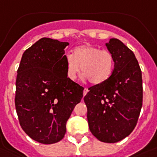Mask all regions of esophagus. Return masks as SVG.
Wrapping results in <instances>:
<instances>
[{
    "label": "esophagus",
    "mask_w": 157,
    "mask_h": 157,
    "mask_svg": "<svg viewBox=\"0 0 157 157\" xmlns=\"http://www.w3.org/2000/svg\"><path fill=\"white\" fill-rule=\"evenodd\" d=\"M89 91V90L87 89V88H85V89H84V91H83V94H84V96H85V95H86V94H87V92Z\"/></svg>",
    "instance_id": "1"
}]
</instances>
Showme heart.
I'll use <instances>...</instances> for the list:
<instances>
[{
	"instance_id": "1",
	"label": "heart",
	"mask_w": 157,
	"mask_h": 157,
	"mask_svg": "<svg viewBox=\"0 0 157 157\" xmlns=\"http://www.w3.org/2000/svg\"><path fill=\"white\" fill-rule=\"evenodd\" d=\"M66 72L70 80L77 78L81 71L85 77L93 84H101L109 78L113 72L114 60L113 55L106 50L91 45L77 47L73 51V56H65Z\"/></svg>"
}]
</instances>
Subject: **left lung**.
I'll list each match as a JSON object with an SVG mask.
<instances>
[{
	"mask_svg": "<svg viewBox=\"0 0 157 157\" xmlns=\"http://www.w3.org/2000/svg\"><path fill=\"white\" fill-rule=\"evenodd\" d=\"M113 55L109 78L90 87L84 97L91 133L100 142L114 143L134 129L142 105V71L135 55L119 39L105 44Z\"/></svg>",
	"mask_w": 157,
	"mask_h": 157,
	"instance_id": "8db88e82",
	"label": "left lung"
}]
</instances>
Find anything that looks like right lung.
<instances>
[{"instance_id": "add662e5", "label": "right lung", "mask_w": 157, "mask_h": 157, "mask_svg": "<svg viewBox=\"0 0 157 157\" xmlns=\"http://www.w3.org/2000/svg\"><path fill=\"white\" fill-rule=\"evenodd\" d=\"M67 45L42 38L23 53L18 68L15 102L20 126L43 144L63 139L67 121L83 97V87L67 76Z\"/></svg>"}]
</instances>
